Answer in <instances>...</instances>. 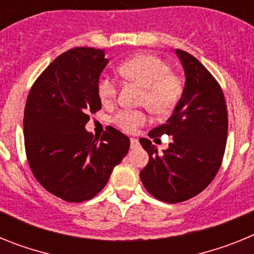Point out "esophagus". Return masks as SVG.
Segmentation results:
<instances>
[{
  "label": "esophagus",
  "instance_id": "34e87169",
  "mask_svg": "<svg viewBox=\"0 0 254 254\" xmlns=\"http://www.w3.org/2000/svg\"><path fill=\"white\" fill-rule=\"evenodd\" d=\"M138 140L137 138H131V149H136V147H138Z\"/></svg>",
  "mask_w": 254,
  "mask_h": 254
}]
</instances>
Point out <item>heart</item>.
<instances>
[{
  "label": "heart",
  "mask_w": 254,
  "mask_h": 254,
  "mask_svg": "<svg viewBox=\"0 0 254 254\" xmlns=\"http://www.w3.org/2000/svg\"><path fill=\"white\" fill-rule=\"evenodd\" d=\"M118 72L126 80L142 87L140 103L154 113L164 114L178 103L183 91L182 80L170 72L169 64L150 53H138L118 66ZM117 87L109 77H102L98 82V95L104 105L111 104L116 98ZM146 114L141 111L123 109L114 116L113 122L122 131L132 133L146 122Z\"/></svg>",
  "instance_id": "heart-1"
}]
</instances>
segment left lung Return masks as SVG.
Masks as SVG:
<instances>
[{
	"label": "left lung",
	"mask_w": 254,
	"mask_h": 254,
	"mask_svg": "<svg viewBox=\"0 0 254 254\" xmlns=\"http://www.w3.org/2000/svg\"><path fill=\"white\" fill-rule=\"evenodd\" d=\"M185 69L181 99L164 125L150 137L172 136L167 150L140 138L149 163L140 173L142 185L155 198L177 203L202 192L219 172L228 137V111L221 87L198 60L176 49Z\"/></svg>",
	"instance_id": "1"
}]
</instances>
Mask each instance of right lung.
<instances>
[{
    "mask_svg": "<svg viewBox=\"0 0 254 254\" xmlns=\"http://www.w3.org/2000/svg\"><path fill=\"white\" fill-rule=\"evenodd\" d=\"M108 62L103 49H69L44 69L26 100L30 169L48 192L67 202L93 198L128 152L129 138L118 129L109 126L99 138L85 128L89 114L102 108L98 82Z\"/></svg>",
    "mask_w": 254,
    "mask_h": 254,
    "instance_id": "right-lung-1",
    "label": "right lung"
}]
</instances>
